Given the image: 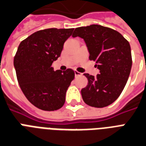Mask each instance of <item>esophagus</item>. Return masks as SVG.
Instances as JSON below:
<instances>
[{
    "instance_id": "esophagus-1",
    "label": "esophagus",
    "mask_w": 146,
    "mask_h": 146,
    "mask_svg": "<svg viewBox=\"0 0 146 146\" xmlns=\"http://www.w3.org/2000/svg\"><path fill=\"white\" fill-rule=\"evenodd\" d=\"M74 75H75V77L81 76V75H82V73H80L78 71H74Z\"/></svg>"
}]
</instances>
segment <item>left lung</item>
Returning <instances> with one entry per match:
<instances>
[{"label": "left lung", "mask_w": 146, "mask_h": 146, "mask_svg": "<svg viewBox=\"0 0 146 146\" xmlns=\"http://www.w3.org/2000/svg\"><path fill=\"white\" fill-rule=\"evenodd\" d=\"M77 36L84 40L89 59L95 61L100 71L96 78L84 74L88 83L81 89L83 100L91 107H107L119 98L128 81L132 68L130 45L119 32L100 25L78 27L72 34Z\"/></svg>", "instance_id": "1"}]
</instances>
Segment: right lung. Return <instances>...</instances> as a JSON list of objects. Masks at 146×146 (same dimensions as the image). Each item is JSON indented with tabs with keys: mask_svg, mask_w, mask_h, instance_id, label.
Wrapping results in <instances>:
<instances>
[{
	"mask_svg": "<svg viewBox=\"0 0 146 146\" xmlns=\"http://www.w3.org/2000/svg\"><path fill=\"white\" fill-rule=\"evenodd\" d=\"M74 29L50 28L39 30L23 40L13 59L18 83L27 100L42 110L60 109L65 102L74 71L52 67Z\"/></svg>",
	"mask_w": 146,
	"mask_h": 146,
	"instance_id": "1",
	"label": "right lung"
}]
</instances>
